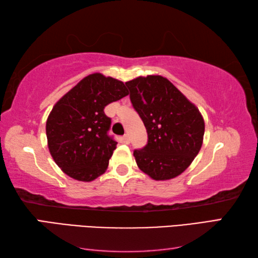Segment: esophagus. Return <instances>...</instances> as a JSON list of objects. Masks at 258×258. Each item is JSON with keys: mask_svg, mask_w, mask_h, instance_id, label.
I'll list each match as a JSON object with an SVG mask.
<instances>
[{"mask_svg": "<svg viewBox=\"0 0 258 258\" xmlns=\"http://www.w3.org/2000/svg\"><path fill=\"white\" fill-rule=\"evenodd\" d=\"M122 140L125 144H130V136L128 135H124Z\"/></svg>", "mask_w": 258, "mask_h": 258, "instance_id": "1", "label": "esophagus"}]
</instances>
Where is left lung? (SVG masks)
<instances>
[{
    "instance_id": "8db88e82",
    "label": "left lung",
    "mask_w": 258,
    "mask_h": 258,
    "mask_svg": "<svg viewBox=\"0 0 258 258\" xmlns=\"http://www.w3.org/2000/svg\"><path fill=\"white\" fill-rule=\"evenodd\" d=\"M125 84L149 136L144 149L133 153L139 168L155 180L178 176L203 144L205 122L200 109L161 75L139 76Z\"/></svg>"
}]
</instances>
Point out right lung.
I'll return each instance as SVG.
<instances>
[{
    "label": "right lung",
    "instance_id": "obj_1",
    "mask_svg": "<svg viewBox=\"0 0 258 258\" xmlns=\"http://www.w3.org/2000/svg\"><path fill=\"white\" fill-rule=\"evenodd\" d=\"M126 95L122 81L93 73L53 106L46 120L48 151L70 177L92 182L105 173L117 143L107 135L111 118L104 108Z\"/></svg>",
    "mask_w": 258,
    "mask_h": 258
}]
</instances>
